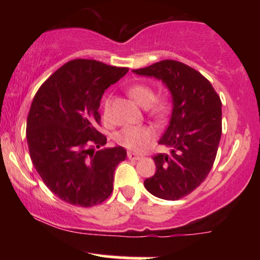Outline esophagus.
<instances>
[{
  "label": "esophagus",
  "mask_w": 260,
  "mask_h": 260,
  "mask_svg": "<svg viewBox=\"0 0 260 260\" xmlns=\"http://www.w3.org/2000/svg\"><path fill=\"white\" fill-rule=\"evenodd\" d=\"M127 156H128V159H129V160H133V161L140 160V159H142V157H143L142 155H138V154H136V153H132V151H128Z\"/></svg>",
  "instance_id": "34e87169"
}]
</instances>
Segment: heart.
I'll use <instances>...</instances> for the list:
<instances>
[{
    "label": "heart",
    "instance_id": "b5f03b06",
    "mask_svg": "<svg viewBox=\"0 0 260 260\" xmlns=\"http://www.w3.org/2000/svg\"><path fill=\"white\" fill-rule=\"evenodd\" d=\"M127 92L137 105L142 107L149 106V113L155 118H162L168 112V103L162 99L154 100L155 91L150 85L137 83V84L131 85L127 89ZM110 105H111V99L107 98L104 101V116H105V118L109 116ZM155 132L153 128L148 126H137L123 128L116 134L115 140L121 147L126 148L128 150L136 151V153H140L149 147V144L153 142Z\"/></svg>",
    "mask_w": 260,
    "mask_h": 260
}]
</instances>
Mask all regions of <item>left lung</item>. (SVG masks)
Instances as JSON below:
<instances>
[{"mask_svg": "<svg viewBox=\"0 0 260 260\" xmlns=\"http://www.w3.org/2000/svg\"><path fill=\"white\" fill-rule=\"evenodd\" d=\"M133 73L161 80L171 92V118L159 140L170 154L153 157L156 171L144 187L157 198L177 201L192 193L213 168L221 138V100L204 76L174 59Z\"/></svg>", "mask_w": 260, "mask_h": 260, "instance_id": "obj_1", "label": "left lung"}]
</instances>
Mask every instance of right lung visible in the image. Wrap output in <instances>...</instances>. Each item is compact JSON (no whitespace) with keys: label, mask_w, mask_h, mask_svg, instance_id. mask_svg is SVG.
Segmentation results:
<instances>
[{"label":"right lung","mask_w":260,"mask_h":260,"mask_svg":"<svg viewBox=\"0 0 260 260\" xmlns=\"http://www.w3.org/2000/svg\"><path fill=\"white\" fill-rule=\"evenodd\" d=\"M128 72L95 59H73L58 68L32 99L26 140L32 165L59 199L89 208L109 198L113 174L127 151L105 148L100 101L111 84Z\"/></svg>","instance_id":"1"}]
</instances>
